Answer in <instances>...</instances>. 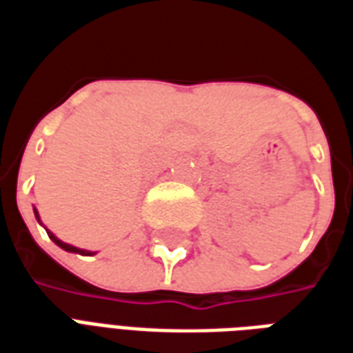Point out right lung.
<instances>
[{
  "label": "right lung",
  "mask_w": 353,
  "mask_h": 353,
  "mask_svg": "<svg viewBox=\"0 0 353 353\" xmlns=\"http://www.w3.org/2000/svg\"><path fill=\"white\" fill-rule=\"evenodd\" d=\"M34 214L35 217H37V221H39V214H37V210L34 208ZM47 234H49V238L54 242V244L58 245V248H62V250H65V252H70V253H79V255H94L92 252H87V250H79V248H75V245H70V244H65V242H62V240H58L50 230H47Z\"/></svg>",
  "instance_id": "right-lung-1"
}]
</instances>
